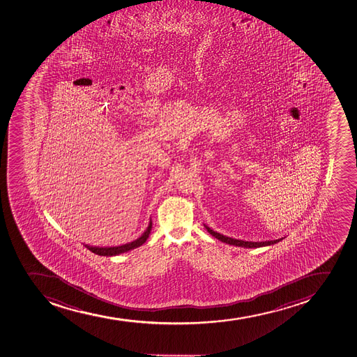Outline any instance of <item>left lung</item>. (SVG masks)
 Wrapping results in <instances>:
<instances>
[{"instance_id": "8db88e82", "label": "left lung", "mask_w": 357, "mask_h": 357, "mask_svg": "<svg viewBox=\"0 0 357 357\" xmlns=\"http://www.w3.org/2000/svg\"><path fill=\"white\" fill-rule=\"evenodd\" d=\"M204 228L207 229L208 232L211 234V236H214L215 238H218V241H221L222 243H225V244L229 245H234V246H238V248H264V246H269V245H274L276 243H279L281 241L283 238H280V239H275V241H241V239H234V238L228 237V236H225V234H218L216 231L211 230L208 225H204Z\"/></svg>"}]
</instances>
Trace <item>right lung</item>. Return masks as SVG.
Here are the masks:
<instances>
[{
	"mask_svg": "<svg viewBox=\"0 0 357 357\" xmlns=\"http://www.w3.org/2000/svg\"><path fill=\"white\" fill-rule=\"evenodd\" d=\"M151 228H153V222L150 220L148 228L146 229V231L137 239L130 241V243H127V244L120 245V246H111V248H99V246H90V245H84V246L88 250H90V251L93 252L95 255H102V257H113V255H121V253L139 248L141 245L144 244L148 237H149Z\"/></svg>",
	"mask_w": 357,
	"mask_h": 357,
	"instance_id": "1",
	"label": "right lung"
}]
</instances>
